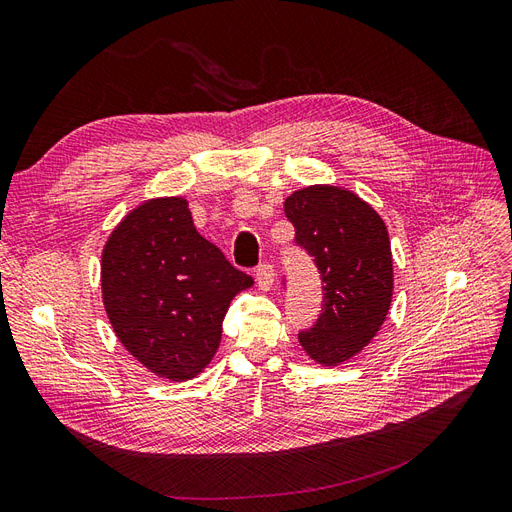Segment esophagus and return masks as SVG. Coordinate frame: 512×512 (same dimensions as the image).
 <instances>
[{
  "instance_id": "1",
  "label": "esophagus",
  "mask_w": 512,
  "mask_h": 512,
  "mask_svg": "<svg viewBox=\"0 0 512 512\" xmlns=\"http://www.w3.org/2000/svg\"><path fill=\"white\" fill-rule=\"evenodd\" d=\"M274 268L270 263H261V266L255 268V280L261 291H270V287L274 285Z\"/></svg>"
}]
</instances>
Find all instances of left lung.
Listing matches in <instances>:
<instances>
[{
	"label": "left lung",
	"mask_w": 512,
	"mask_h": 512,
	"mask_svg": "<svg viewBox=\"0 0 512 512\" xmlns=\"http://www.w3.org/2000/svg\"><path fill=\"white\" fill-rule=\"evenodd\" d=\"M285 215L325 293L323 310L312 327L299 331V344L316 363H344L371 342L390 308L388 230L367 202L331 185L299 189L287 198Z\"/></svg>",
	"instance_id": "obj_1"
}]
</instances>
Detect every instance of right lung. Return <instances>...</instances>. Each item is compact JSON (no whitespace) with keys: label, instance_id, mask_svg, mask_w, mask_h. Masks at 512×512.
<instances>
[{"label":"right lung","instance_id":"obj_1","mask_svg":"<svg viewBox=\"0 0 512 512\" xmlns=\"http://www.w3.org/2000/svg\"><path fill=\"white\" fill-rule=\"evenodd\" d=\"M101 282L124 348L149 371L181 382L211 361L232 297L253 278L198 234L183 198H160L109 236Z\"/></svg>","mask_w":512,"mask_h":512}]
</instances>
